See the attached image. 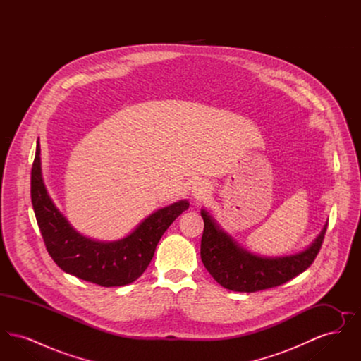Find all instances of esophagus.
<instances>
[{"mask_svg":"<svg viewBox=\"0 0 361 361\" xmlns=\"http://www.w3.org/2000/svg\"><path fill=\"white\" fill-rule=\"evenodd\" d=\"M209 184L206 181H195L190 187V195L195 197V199H203L204 196H207L209 193Z\"/></svg>","mask_w":361,"mask_h":361,"instance_id":"obj_1","label":"esophagus"}]
</instances>
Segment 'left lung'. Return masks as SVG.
I'll use <instances>...</instances> for the list:
<instances>
[{"label": "left lung", "instance_id": "8db88e82", "mask_svg": "<svg viewBox=\"0 0 361 361\" xmlns=\"http://www.w3.org/2000/svg\"><path fill=\"white\" fill-rule=\"evenodd\" d=\"M204 231L200 256L209 275L222 287L237 292H256L277 287L305 272L319 253L327 224L319 235L305 250L288 256L264 257L242 247L214 219L202 209Z\"/></svg>", "mask_w": 361, "mask_h": 361}]
</instances>
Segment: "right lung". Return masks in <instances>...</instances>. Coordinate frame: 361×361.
Instances as JSON below:
<instances>
[{"instance_id":"obj_1","label":"right lung","mask_w":361,"mask_h":361,"mask_svg":"<svg viewBox=\"0 0 361 361\" xmlns=\"http://www.w3.org/2000/svg\"><path fill=\"white\" fill-rule=\"evenodd\" d=\"M31 200L55 264L66 274L102 287H121L135 281L149 267L164 233L189 207L185 199L162 207L121 240L89 238L75 230L52 202L43 181L39 139L31 172Z\"/></svg>"}]
</instances>
